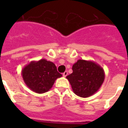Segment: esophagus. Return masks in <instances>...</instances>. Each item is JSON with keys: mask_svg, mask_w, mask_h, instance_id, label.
Here are the masks:
<instances>
[{"mask_svg": "<svg viewBox=\"0 0 128 128\" xmlns=\"http://www.w3.org/2000/svg\"><path fill=\"white\" fill-rule=\"evenodd\" d=\"M68 75V72H67V71H65V72H64V73H63V77H66V76Z\"/></svg>", "mask_w": 128, "mask_h": 128, "instance_id": "34e87169", "label": "esophagus"}]
</instances>
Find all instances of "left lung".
I'll return each instance as SVG.
<instances>
[{
	"instance_id": "left-lung-1",
	"label": "left lung",
	"mask_w": 128,
	"mask_h": 128,
	"mask_svg": "<svg viewBox=\"0 0 128 128\" xmlns=\"http://www.w3.org/2000/svg\"><path fill=\"white\" fill-rule=\"evenodd\" d=\"M72 73L67 76L74 93L81 98L96 94L105 78L104 69L93 61L78 60L72 66Z\"/></svg>"
}]
</instances>
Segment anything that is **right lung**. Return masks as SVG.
I'll return each mask as SVG.
<instances>
[{
    "instance_id": "right-lung-1",
    "label": "right lung",
    "mask_w": 128,
    "mask_h": 128,
    "mask_svg": "<svg viewBox=\"0 0 128 128\" xmlns=\"http://www.w3.org/2000/svg\"><path fill=\"white\" fill-rule=\"evenodd\" d=\"M22 76L27 86L37 94L48 92L58 78L62 76L55 64L45 59L30 62L22 68Z\"/></svg>"
}]
</instances>
